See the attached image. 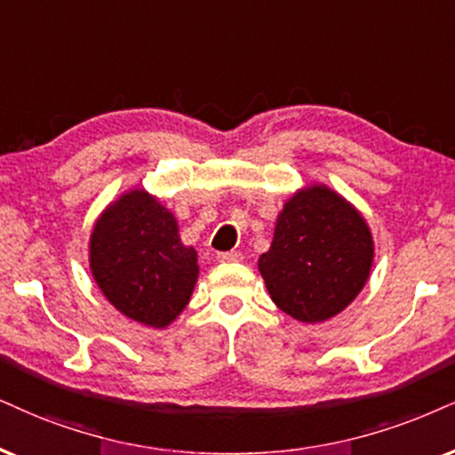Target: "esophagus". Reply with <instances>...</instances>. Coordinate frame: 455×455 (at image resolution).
Here are the masks:
<instances>
[{
	"instance_id": "esophagus-1",
	"label": "esophagus",
	"mask_w": 455,
	"mask_h": 455,
	"mask_svg": "<svg viewBox=\"0 0 455 455\" xmlns=\"http://www.w3.org/2000/svg\"><path fill=\"white\" fill-rule=\"evenodd\" d=\"M217 259L223 263H234V261L243 259V257H240L238 251H228V253H217Z\"/></svg>"
}]
</instances>
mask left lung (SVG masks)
<instances>
[{
	"label": "left lung",
	"mask_w": 455,
	"mask_h": 455,
	"mask_svg": "<svg viewBox=\"0 0 455 455\" xmlns=\"http://www.w3.org/2000/svg\"><path fill=\"white\" fill-rule=\"evenodd\" d=\"M373 251L361 211L335 189L312 183L284 202L257 267L280 310L299 323H323L361 293Z\"/></svg>",
	"instance_id": "8db88e82"
}]
</instances>
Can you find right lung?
I'll use <instances>...</instances> for the list:
<instances>
[{
    "label": "right lung",
    "instance_id": "add662e5",
    "mask_svg": "<svg viewBox=\"0 0 455 455\" xmlns=\"http://www.w3.org/2000/svg\"><path fill=\"white\" fill-rule=\"evenodd\" d=\"M94 283L131 321L164 329L185 310L198 280V253L179 236L177 219L141 188L109 202L92 226Z\"/></svg>",
    "mask_w": 455,
    "mask_h": 455
}]
</instances>
